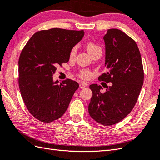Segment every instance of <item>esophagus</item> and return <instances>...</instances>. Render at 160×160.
<instances>
[{
    "label": "esophagus",
    "instance_id": "esophagus-1",
    "mask_svg": "<svg viewBox=\"0 0 160 160\" xmlns=\"http://www.w3.org/2000/svg\"><path fill=\"white\" fill-rule=\"evenodd\" d=\"M88 85V84L87 83H81L80 84H79V88H85V87Z\"/></svg>",
    "mask_w": 160,
    "mask_h": 160
}]
</instances>
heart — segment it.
Instances as JSON below:
<instances>
[{
    "mask_svg": "<svg viewBox=\"0 0 160 160\" xmlns=\"http://www.w3.org/2000/svg\"><path fill=\"white\" fill-rule=\"evenodd\" d=\"M86 49L88 52L92 56L94 55L95 53H97L99 51H101V47L99 46L98 44H96L94 42L89 41L86 44ZM77 48V47H73L71 49L70 53H69V58L70 61H73L76 57ZM78 76L83 79H88L92 76V73L90 71L88 70H81L78 73Z\"/></svg>",
    "mask_w": 160,
    "mask_h": 160,
    "instance_id": "obj_1",
    "label": "heart"
}]
</instances>
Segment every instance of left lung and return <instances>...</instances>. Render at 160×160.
I'll return each instance as SVG.
<instances>
[{
  "instance_id": "obj_1",
  "label": "left lung",
  "mask_w": 160,
  "mask_h": 160,
  "mask_svg": "<svg viewBox=\"0 0 160 160\" xmlns=\"http://www.w3.org/2000/svg\"><path fill=\"white\" fill-rule=\"evenodd\" d=\"M105 66L107 72L99 80L111 83L106 91L92 84V96L88 105L90 117L107 126L121 121L131 112L137 101L144 79L139 49L133 39L118 29H108L104 36Z\"/></svg>"
}]
</instances>
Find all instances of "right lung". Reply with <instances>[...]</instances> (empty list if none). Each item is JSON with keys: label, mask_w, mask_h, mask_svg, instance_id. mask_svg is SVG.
Wrapping results in <instances>:
<instances>
[{"label": "right lung", "mask_w": 160, "mask_h": 160, "mask_svg": "<svg viewBox=\"0 0 160 160\" xmlns=\"http://www.w3.org/2000/svg\"><path fill=\"white\" fill-rule=\"evenodd\" d=\"M83 31L51 28L38 31L26 43L19 59V86L29 112L43 122L58 119L68 109L79 83L53 81L56 68L69 61L71 49Z\"/></svg>", "instance_id": "add662e5"}]
</instances>
